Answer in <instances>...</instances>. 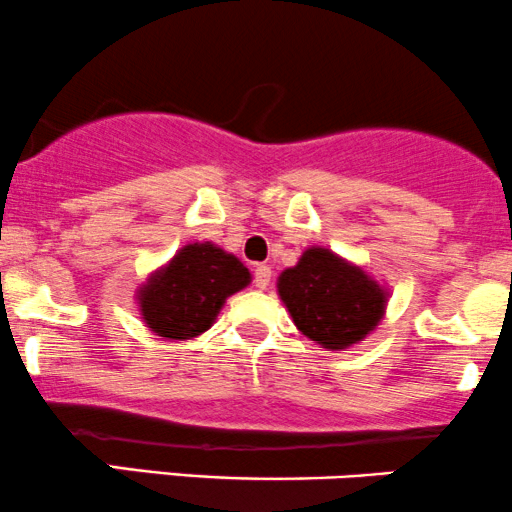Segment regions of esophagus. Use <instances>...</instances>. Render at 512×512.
<instances>
[{
	"instance_id": "esophagus-1",
	"label": "esophagus",
	"mask_w": 512,
	"mask_h": 512,
	"mask_svg": "<svg viewBox=\"0 0 512 512\" xmlns=\"http://www.w3.org/2000/svg\"><path fill=\"white\" fill-rule=\"evenodd\" d=\"M269 283H272V267H269V264H257V267H255V286L260 288V291H264Z\"/></svg>"
}]
</instances>
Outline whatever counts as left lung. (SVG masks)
<instances>
[{"instance_id": "obj_1", "label": "left lung", "mask_w": 512, "mask_h": 512, "mask_svg": "<svg viewBox=\"0 0 512 512\" xmlns=\"http://www.w3.org/2000/svg\"><path fill=\"white\" fill-rule=\"evenodd\" d=\"M293 324L326 350L360 343L384 319L389 291L372 274L329 248L312 245L276 281Z\"/></svg>"}]
</instances>
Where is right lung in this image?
Instances as JSON below:
<instances>
[{"label":"right lung","mask_w":512,"mask_h":512,"mask_svg":"<svg viewBox=\"0 0 512 512\" xmlns=\"http://www.w3.org/2000/svg\"><path fill=\"white\" fill-rule=\"evenodd\" d=\"M243 262L219 245L188 243L138 288V310L147 329L169 341L205 334L226 298L250 286Z\"/></svg>","instance_id":"right-lung-1"}]
</instances>
